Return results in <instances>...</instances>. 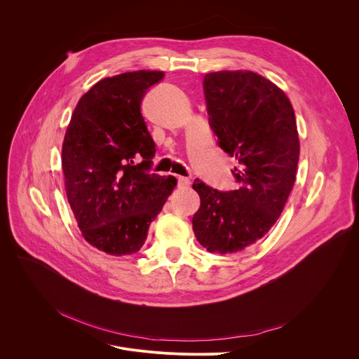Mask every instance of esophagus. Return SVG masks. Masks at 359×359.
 Returning <instances> with one entry per match:
<instances>
[{"instance_id":"34e87169","label":"esophagus","mask_w":359,"mask_h":359,"mask_svg":"<svg viewBox=\"0 0 359 359\" xmlns=\"http://www.w3.org/2000/svg\"><path fill=\"white\" fill-rule=\"evenodd\" d=\"M177 184L180 189H186L190 186V179L189 177H183V176H179L177 177Z\"/></svg>"}]
</instances>
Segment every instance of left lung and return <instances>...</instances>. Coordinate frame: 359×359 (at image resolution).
Masks as SVG:
<instances>
[{"mask_svg": "<svg viewBox=\"0 0 359 359\" xmlns=\"http://www.w3.org/2000/svg\"><path fill=\"white\" fill-rule=\"evenodd\" d=\"M203 91L217 144L239 163V187L220 191L194 179L193 231L209 252L233 253L262 239L285 208L299 160L297 120L285 93L252 72L209 73Z\"/></svg>", "mask_w": 359, "mask_h": 359, "instance_id": "1", "label": "left lung"}]
</instances>
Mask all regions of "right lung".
I'll use <instances>...</instances> for the list:
<instances>
[{"instance_id": "right-lung-1", "label": "right lung", "mask_w": 359, "mask_h": 359, "mask_svg": "<svg viewBox=\"0 0 359 359\" xmlns=\"http://www.w3.org/2000/svg\"><path fill=\"white\" fill-rule=\"evenodd\" d=\"M163 72H133L95 83L77 103L62 143L70 208L84 239L109 255H133L176 186L151 173L156 144L140 106Z\"/></svg>"}]
</instances>
